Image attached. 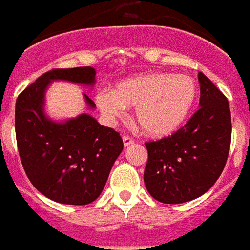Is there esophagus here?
<instances>
[{"label": "esophagus", "mask_w": 250, "mask_h": 250, "mask_svg": "<svg viewBox=\"0 0 250 250\" xmlns=\"http://www.w3.org/2000/svg\"><path fill=\"white\" fill-rule=\"evenodd\" d=\"M123 141L125 146H129V145H132V144L134 143V140H133L132 137H129V136H124Z\"/></svg>", "instance_id": "34e87169"}]
</instances>
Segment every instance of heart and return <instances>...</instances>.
Listing matches in <instances>:
<instances>
[{"instance_id": "heart-1", "label": "heart", "mask_w": 250, "mask_h": 250, "mask_svg": "<svg viewBox=\"0 0 250 250\" xmlns=\"http://www.w3.org/2000/svg\"><path fill=\"white\" fill-rule=\"evenodd\" d=\"M196 98V83L187 74L145 73L118 83L113 90H100L96 104L109 120L123 117L125 107H136L143 132L161 137L185 123Z\"/></svg>"}]
</instances>
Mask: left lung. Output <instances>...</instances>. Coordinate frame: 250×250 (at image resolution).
<instances>
[{"label": "left lung", "mask_w": 250, "mask_h": 250, "mask_svg": "<svg viewBox=\"0 0 250 250\" xmlns=\"http://www.w3.org/2000/svg\"><path fill=\"white\" fill-rule=\"evenodd\" d=\"M200 107L172 136L145 143L144 183L154 200L183 204L207 193L221 176L232 138L227 97L198 73Z\"/></svg>", "instance_id": "obj_1"}]
</instances>
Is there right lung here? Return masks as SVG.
<instances>
[{
  "instance_id": "obj_1",
  "label": "right lung",
  "mask_w": 250,
  "mask_h": 250,
  "mask_svg": "<svg viewBox=\"0 0 250 250\" xmlns=\"http://www.w3.org/2000/svg\"><path fill=\"white\" fill-rule=\"evenodd\" d=\"M93 85L90 66L53 69L29 85L16 103V138L23 170L43 196L67 205H86L101 194L123 138L86 113L56 123L43 113L45 90L52 81ZM87 106L96 107L86 94Z\"/></svg>"
}]
</instances>
